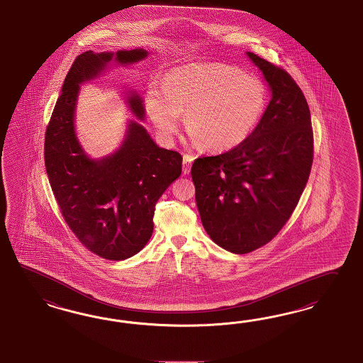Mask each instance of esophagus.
<instances>
[{"label": "esophagus", "mask_w": 363, "mask_h": 363, "mask_svg": "<svg viewBox=\"0 0 363 363\" xmlns=\"http://www.w3.org/2000/svg\"><path fill=\"white\" fill-rule=\"evenodd\" d=\"M194 161V157L190 155H184V162H182V172L184 174H189L191 169V162Z\"/></svg>", "instance_id": "34e87169"}]
</instances>
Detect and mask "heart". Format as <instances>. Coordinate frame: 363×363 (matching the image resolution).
<instances>
[{"mask_svg":"<svg viewBox=\"0 0 363 363\" xmlns=\"http://www.w3.org/2000/svg\"><path fill=\"white\" fill-rule=\"evenodd\" d=\"M264 84L222 63H191L172 69L162 86L145 92L147 116L158 135L172 143L182 123L191 143L225 152L243 144L265 108Z\"/></svg>","mask_w":363,"mask_h":363,"instance_id":"obj_1","label":"heart"}]
</instances>
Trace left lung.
Returning a JSON list of instances; mask_svg holds the SVG:
<instances>
[{"label": "left lung", "mask_w": 363, "mask_h": 363, "mask_svg": "<svg viewBox=\"0 0 363 363\" xmlns=\"http://www.w3.org/2000/svg\"><path fill=\"white\" fill-rule=\"evenodd\" d=\"M271 100L243 144L191 167L202 225L233 254L267 245L283 228L304 191L313 162V130L303 91L291 75L254 52Z\"/></svg>", "instance_id": "left-lung-1"}]
</instances>
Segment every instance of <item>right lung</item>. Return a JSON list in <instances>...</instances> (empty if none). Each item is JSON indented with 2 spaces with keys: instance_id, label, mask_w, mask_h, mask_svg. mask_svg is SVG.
I'll list each match as a JSON object with an SVG mask.
<instances>
[{
  "instance_id": "right-lung-1",
  "label": "right lung",
  "mask_w": 363,
  "mask_h": 363,
  "mask_svg": "<svg viewBox=\"0 0 363 363\" xmlns=\"http://www.w3.org/2000/svg\"><path fill=\"white\" fill-rule=\"evenodd\" d=\"M147 50L80 54L72 63L50 118L45 138V165L62 216L82 245L108 259L124 260L140 252L153 233L157 201L181 176L182 157L160 147L138 120H128L120 147L92 158L82 147L75 115L80 86L100 78L115 60L130 66ZM128 108L144 121V100L125 92Z\"/></svg>"
}]
</instances>
